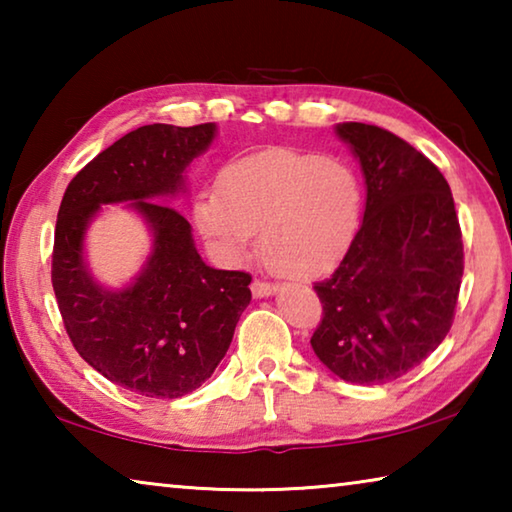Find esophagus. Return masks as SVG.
<instances>
[{
    "label": "esophagus",
    "mask_w": 512,
    "mask_h": 512,
    "mask_svg": "<svg viewBox=\"0 0 512 512\" xmlns=\"http://www.w3.org/2000/svg\"><path fill=\"white\" fill-rule=\"evenodd\" d=\"M250 289H253V296L255 298H268V296H273V293L277 291L273 284L262 282V280H255L253 287H250Z\"/></svg>",
    "instance_id": "obj_1"
}]
</instances>
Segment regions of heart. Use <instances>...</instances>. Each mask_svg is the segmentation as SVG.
Wrapping results in <instances>:
<instances>
[{
	"label": "heart",
	"instance_id": "heart-1",
	"mask_svg": "<svg viewBox=\"0 0 512 512\" xmlns=\"http://www.w3.org/2000/svg\"><path fill=\"white\" fill-rule=\"evenodd\" d=\"M363 212V185L350 164L296 149L232 160L219 192L196 196L194 221L223 262L259 246L289 277H314L348 253Z\"/></svg>",
	"mask_w": 512,
	"mask_h": 512
}]
</instances>
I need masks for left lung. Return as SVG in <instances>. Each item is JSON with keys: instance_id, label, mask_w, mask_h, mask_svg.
Here are the masks:
<instances>
[{"instance_id": "8db88e82", "label": "left lung", "mask_w": 512, "mask_h": 512, "mask_svg": "<svg viewBox=\"0 0 512 512\" xmlns=\"http://www.w3.org/2000/svg\"><path fill=\"white\" fill-rule=\"evenodd\" d=\"M366 210L339 266L314 284L323 320L311 348L350 384L406 375L445 341L463 277V239L443 173L379 126L343 121Z\"/></svg>"}]
</instances>
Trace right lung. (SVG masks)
Segmentation results:
<instances>
[{"instance_id":"right-lung-1","label":"right lung","mask_w":512,"mask_h":512,"mask_svg":"<svg viewBox=\"0 0 512 512\" xmlns=\"http://www.w3.org/2000/svg\"><path fill=\"white\" fill-rule=\"evenodd\" d=\"M216 124L142 126L85 164L58 210L51 282L76 352L126 391L176 400L212 377L250 305V275L198 255L192 225L167 205L187 194V167ZM126 202L152 248L131 281L110 288L87 262V230L103 204Z\"/></svg>"}]
</instances>
